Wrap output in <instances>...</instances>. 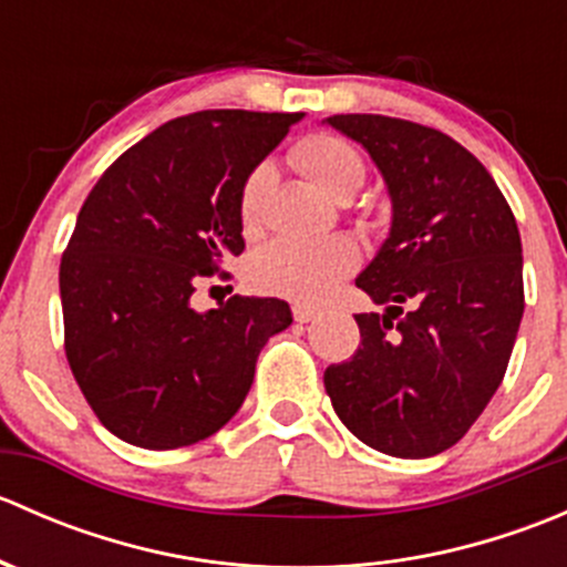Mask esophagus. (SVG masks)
<instances>
[{"mask_svg": "<svg viewBox=\"0 0 567 567\" xmlns=\"http://www.w3.org/2000/svg\"><path fill=\"white\" fill-rule=\"evenodd\" d=\"M318 312L312 310V307H307V305H293V318H296V323H310L312 318H316Z\"/></svg>", "mask_w": 567, "mask_h": 567, "instance_id": "1", "label": "esophagus"}]
</instances>
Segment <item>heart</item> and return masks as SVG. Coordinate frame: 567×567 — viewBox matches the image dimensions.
Segmentation results:
<instances>
[{"label": "heart", "mask_w": 567, "mask_h": 567, "mask_svg": "<svg viewBox=\"0 0 567 567\" xmlns=\"http://www.w3.org/2000/svg\"><path fill=\"white\" fill-rule=\"evenodd\" d=\"M293 162L301 173L326 192L329 197H351L364 183V158L351 142L340 136L318 134L307 136L293 147ZM268 173L255 169L241 188V221L247 230L257 225L260 199L266 192ZM357 266V249L348 238H320V241H301V238H274L260 247L247 262V277L262 293L288 296V299L316 305L337 288L342 277Z\"/></svg>", "instance_id": "b5f03b06"}]
</instances>
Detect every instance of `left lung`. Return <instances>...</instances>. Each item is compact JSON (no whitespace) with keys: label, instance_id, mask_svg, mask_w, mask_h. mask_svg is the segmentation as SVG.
Here are the masks:
<instances>
[{"label":"left lung","instance_id":"obj_1","mask_svg":"<svg viewBox=\"0 0 567 567\" xmlns=\"http://www.w3.org/2000/svg\"><path fill=\"white\" fill-rule=\"evenodd\" d=\"M370 153L392 227L357 285L359 351L329 364L342 425L379 453L431 458L461 442L505 379L524 316L522 236L488 169L453 136L384 114H334Z\"/></svg>","mask_w":567,"mask_h":567}]
</instances>
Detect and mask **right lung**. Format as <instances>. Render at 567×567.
<instances>
[{
	"label": "right lung",
	"instance_id": "1",
	"mask_svg": "<svg viewBox=\"0 0 567 567\" xmlns=\"http://www.w3.org/2000/svg\"><path fill=\"white\" fill-rule=\"evenodd\" d=\"M301 112L205 109L123 153L79 210L60 262L65 353L106 431L175 450L214 436L247 398L288 301L233 296L197 312V277L241 255V188Z\"/></svg>",
	"mask_w": 567,
	"mask_h": 567
}]
</instances>
